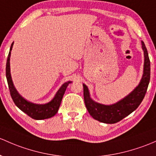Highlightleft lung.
Wrapping results in <instances>:
<instances>
[{"label":"left lung","mask_w":156,"mask_h":156,"mask_svg":"<svg viewBox=\"0 0 156 156\" xmlns=\"http://www.w3.org/2000/svg\"><path fill=\"white\" fill-rule=\"evenodd\" d=\"M141 45L144 55L143 75L138 85L123 99L113 105L98 103L92 99L88 87L83 83L85 105L93 119L104 123H116L135 111L143 101L150 80V61L143 41Z\"/></svg>","instance_id":"8db88e82"}]
</instances>
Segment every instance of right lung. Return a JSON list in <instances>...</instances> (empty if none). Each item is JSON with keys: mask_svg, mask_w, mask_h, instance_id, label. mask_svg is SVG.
<instances>
[{"mask_svg": "<svg viewBox=\"0 0 156 156\" xmlns=\"http://www.w3.org/2000/svg\"><path fill=\"white\" fill-rule=\"evenodd\" d=\"M13 43L14 42H12L10 46V49H9L6 66V79H7L8 86H9L11 97H12L13 101L21 111H22L23 112L27 114L29 117L34 119L39 120V119H48V118L54 117L58 111L62 99H63V96L64 95L67 87L70 83H72V81H67V82L63 83L60 87V89L57 90L55 97L48 103H45V104H35V103L27 101V99L22 97L19 94V92L17 91V90L16 89L14 84H13L12 77H11L9 60H10L11 51H12Z\"/></svg>", "mask_w": 156, "mask_h": 156, "instance_id": "obj_1", "label": "right lung"}]
</instances>
